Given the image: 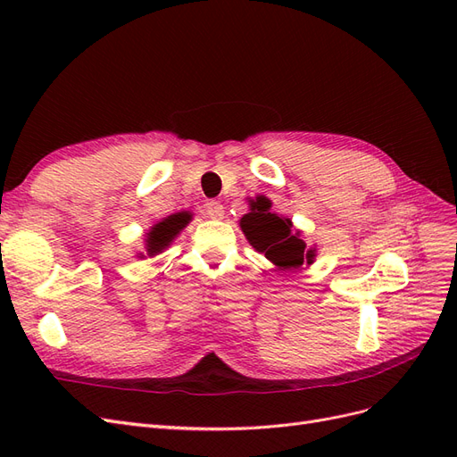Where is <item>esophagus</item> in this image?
Listing matches in <instances>:
<instances>
[{"mask_svg": "<svg viewBox=\"0 0 457 457\" xmlns=\"http://www.w3.org/2000/svg\"><path fill=\"white\" fill-rule=\"evenodd\" d=\"M205 212H207V217L219 220V219L225 217V205L217 202V200H212V202L205 204Z\"/></svg>", "mask_w": 457, "mask_h": 457, "instance_id": "obj_1", "label": "esophagus"}]
</instances>
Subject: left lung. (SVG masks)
Returning <instances> with one entry per match:
<instances>
[{"instance_id":"obj_1","label":"left lung","mask_w":457,"mask_h":457,"mask_svg":"<svg viewBox=\"0 0 457 457\" xmlns=\"http://www.w3.org/2000/svg\"><path fill=\"white\" fill-rule=\"evenodd\" d=\"M272 202L267 196L250 200L247 212L238 225L255 252L265 255L280 270H299L316 259V245L301 240L303 232L294 227L292 219L270 212Z\"/></svg>"}]
</instances>
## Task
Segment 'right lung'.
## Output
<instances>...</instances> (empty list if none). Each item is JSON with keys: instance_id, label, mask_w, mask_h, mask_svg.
I'll use <instances>...</instances> for the list:
<instances>
[{"instance_id": "1", "label": "right lung", "mask_w": 457, "mask_h": 457, "mask_svg": "<svg viewBox=\"0 0 457 457\" xmlns=\"http://www.w3.org/2000/svg\"><path fill=\"white\" fill-rule=\"evenodd\" d=\"M192 220V213L188 212H179L173 215L163 217L162 220H158L156 225H152L148 228V232L145 234V253H137L139 259L145 257H156L160 255L165 247H170L171 242L179 237V232H181L188 223Z\"/></svg>"}]
</instances>
